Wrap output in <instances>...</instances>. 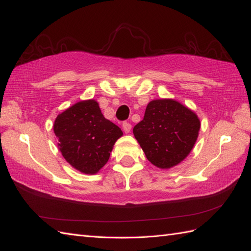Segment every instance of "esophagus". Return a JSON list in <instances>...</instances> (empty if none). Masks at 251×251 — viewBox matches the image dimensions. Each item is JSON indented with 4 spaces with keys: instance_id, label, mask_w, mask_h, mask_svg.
Returning a JSON list of instances; mask_svg holds the SVG:
<instances>
[{
    "instance_id": "obj_1",
    "label": "esophagus",
    "mask_w": 251,
    "mask_h": 251,
    "mask_svg": "<svg viewBox=\"0 0 251 251\" xmlns=\"http://www.w3.org/2000/svg\"><path fill=\"white\" fill-rule=\"evenodd\" d=\"M123 130H124V132H126V134H128V132H130V130H131L130 123H128V122L123 123Z\"/></svg>"
}]
</instances>
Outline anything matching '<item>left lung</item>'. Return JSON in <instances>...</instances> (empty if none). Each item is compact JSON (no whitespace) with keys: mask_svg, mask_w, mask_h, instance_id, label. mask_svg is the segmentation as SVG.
<instances>
[{"mask_svg":"<svg viewBox=\"0 0 251 251\" xmlns=\"http://www.w3.org/2000/svg\"><path fill=\"white\" fill-rule=\"evenodd\" d=\"M200 128L193 111L174 99H156L149 102L145 117L132 131L149 161L168 169L189 155Z\"/></svg>","mask_w":251,"mask_h":251,"instance_id":"8db88e82","label":"left lung"}]
</instances>
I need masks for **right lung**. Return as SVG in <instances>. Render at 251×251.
<instances>
[{
    "label": "right lung",
    "instance_id": "right-lung-1",
    "mask_svg": "<svg viewBox=\"0 0 251 251\" xmlns=\"http://www.w3.org/2000/svg\"><path fill=\"white\" fill-rule=\"evenodd\" d=\"M54 132L66 161L78 172L97 174L109 161L114 143L123 131L106 120L96 100L73 104L56 117Z\"/></svg>",
    "mask_w": 251,
    "mask_h": 251
}]
</instances>
